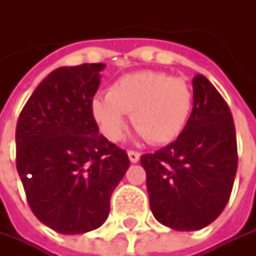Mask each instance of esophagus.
<instances>
[{"mask_svg": "<svg viewBox=\"0 0 256 256\" xmlns=\"http://www.w3.org/2000/svg\"><path fill=\"white\" fill-rule=\"evenodd\" d=\"M127 155H129V160H130V162H138L140 161V154L138 152H135V150H129L127 152Z\"/></svg>", "mask_w": 256, "mask_h": 256, "instance_id": "obj_1", "label": "esophagus"}]
</instances>
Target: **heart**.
Here are the masks:
<instances>
[{"label": "heart", "mask_w": 256, "mask_h": 256, "mask_svg": "<svg viewBox=\"0 0 256 256\" xmlns=\"http://www.w3.org/2000/svg\"><path fill=\"white\" fill-rule=\"evenodd\" d=\"M194 95L188 81L166 72L141 70L118 78L90 102L100 132L112 142L121 140L126 114L141 136L152 144L175 141L189 122Z\"/></svg>", "instance_id": "1"}]
</instances>
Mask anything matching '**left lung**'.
Returning a JSON list of instances; mask_svg holds the SVG:
<instances>
[{"label": "left lung", "mask_w": 256, "mask_h": 256, "mask_svg": "<svg viewBox=\"0 0 256 256\" xmlns=\"http://www.w3.org/2000/svg\"><path fill=\"white\" fill-rule=\"evenodd\" d=\"M194 84V109L182 134L141 156L154 216L175 230H200L230 198L238 167L230 109L204 75Z\"/></svg>", "instance_id": "1"}]
</instances>
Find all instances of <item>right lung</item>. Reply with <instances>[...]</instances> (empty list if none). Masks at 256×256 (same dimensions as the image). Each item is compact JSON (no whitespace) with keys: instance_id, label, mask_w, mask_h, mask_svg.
Segmentation results:
<instances>
[{"instance_id":"obj_1","label":"right lung","mask_w":256,"mask_h":256,"mask_svg":"<svg viewBox=\"0 0 256 256\" xmlns=\"http://www.w3.org/2000/svg\"><path fill=\"white\" fill-rule=\"evenodd\" d=\"M106 66L60 67L26 102L16 124V169L35 216L60 234H86L107 220L130 166L100 134L90 102Z\"/></svg>"}]
</instances>
